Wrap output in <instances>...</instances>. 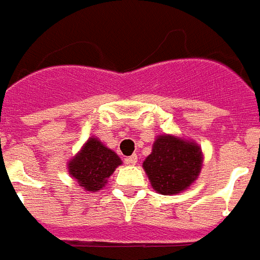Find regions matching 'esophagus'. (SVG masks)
<instances>
[{
	"mask_svg": "<svg viewBox=\"0 0 260 260\" xmlns=\"http://www.w3.org/2000/svg\"><path fill=\"white\" fill-rule=\"evenodd\" d=\"M136 161H138V156L136 154H132L129 157L125 158V163L126 164H136Z\"/></svg>",
	"mask_w": 260,
	"mask_h": 260,
	"instance_id": "obj_1",
	"label": "esophagus"
}]
</instances>
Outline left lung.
<instances>
[{
	"instance_id": "left-lung-1",
	"label": "left lung",
	"mask_w": 260,
	"mask_h": 260,
	"mask_svg": "<svg viewBox=\"0 0 260 260\" xmlns=\"http://www.w3.org/2000/svg\"><path fill=\"white\" fill-rule=\"evenodd\" d=\"M202 166V152L192 142L174 136H158L143 161L152 186L161 195H174L191 185Z\"/></svg>"
}]
</instances>
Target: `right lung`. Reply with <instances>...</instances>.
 <instances>
[{"label":"right lung","mask_w":260,"mask_h":260,"mask_svg":"<svg viewBox=\"0 0 260 260\" xmlns=\"http://www.w3.org/2000/svg\"><path fill=\"white\" fill-rule=\"evenodd\" d=\"M121 164L119 157L102 142L91 138L76 157L69 163V174L86 191H99Z\"/></svg>","instance_id":"1"}]
</instances>
